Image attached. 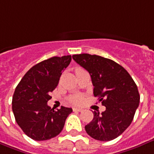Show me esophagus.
I'll use <instances>...</instances> for the list:
<instances>
[{
    "label": "esophagus",
    "mask_w": 154,
    "mask_h": 154,
    "mask_svg": "<svg viewBox=\"0 0 154 154\" xmlns=\"http://www.w3.org/2000/svg\"><path fill=\"white\" fill-rule=\"evenodd\" d=\"M73 111H74V112H82V111H83V109H82V108H74Z\"/></svg>",
    "instance_id": "obj_1"
}]
</instances>
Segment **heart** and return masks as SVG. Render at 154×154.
Returning <instances> with one entry per match:
<instances>
[{"instance_id": "b5f03b06", "label": "heart", "mask_w": 154, "mask_h": 154, "mask_svg": "<svg viewBox=\"0 0 154 154\" xmlns=\"http://www.w3.org/2000/svg\"><path fill=\"white\" fill-rule=\"evenodd\" d=\"M79 70H82V69H76V71H79ZM83 100V97L80 95H75V96H72L70 97V101H71V103H72L73 104H75V105H79V104H80L82 103Z\"/></svg>"}]
</instances>
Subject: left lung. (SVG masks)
Returning <instances> with one entry per match:
<instances>
[{"label":"left lung","mask_w":154,"mask_h":154,"mask_svg":"<svg viewBox=\"0 0 154 154\" xmlns=\"http://www.w3.org/2000/svg\"><path fill=\"white\" fill-rule=\"evenodd\" d=\"M72 58L89 72L94 96L106 108L101 113L94 112L86 132L101 141L115 139L130 125L140 103L135 82L122 66L109 58L89 54H74Z\"/></svg>","instance_id":"left-lung-1"}]
</instances>
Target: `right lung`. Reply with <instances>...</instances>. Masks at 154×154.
<instances>
[{
    "instance_id": "obj_1",
    "label": "right lung",
    "mask_w": 154,
    "mask_h": 154,
    "mask_svg": "<svg viewBox=\"0 0 154 154\" xmlns=\"http://www.w3.org/2000/svg\"><path fill=\"white\" fill-rule=\"evenodd\" d=\"M71 61V55L52 57L29 69L14 91L12 108L16 122L26 135L35 140H46L62 132L71 108L55 111L48 106L51 94Z\"/></svg>"
}]
</instances>
